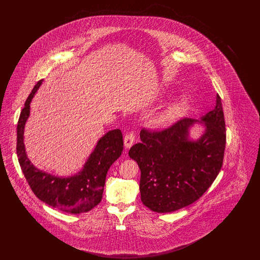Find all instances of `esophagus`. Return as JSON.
<instances>
[{"instance_id": "esophagus-1", "label": "esophagus", "mask_w": 260, "mask_h": 260, "mask_svg": "<svg viewBox=\"0 0 260 260\" xmlns=\"http://www.w3.org/2000/svg\"><path fill=\"white\" fill-rule=\"evenodd\" d=\"M135 139H136V136H135L134 132L127 133L124 138V148H131L135 143Z\"/></svg>"}]
</instances>
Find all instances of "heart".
<instances>
[{
  "instance_id": "b5f03b06",
  "label": "heart",
  "mask_w": 260,
  "mask_h": 260,
  "mask_svg": "<svg viewBox=\"0 0 260 260\" xmlns=\"http://www.w3.org/2000/svg\"><path fill=\"white\" fill-rule=\"evenodd\" d=\"M192 103L191 96L181 94L180 96L169 102L161 110L155 114L151 120L152 124L157 127H166L171 125L189 110Z\"/></svg>"
}]
</instances>
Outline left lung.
Listing matches in <instances>:
<instances>
[{
  "label": "left lung",
  "instance_id": "1",
  "mask_svg": "<svg viewBox=\"0 0 260 260\" xmlns=\"http://www.w3.org/2000/svg\"><path fill=\"white\" fill-rule=\"evenodd\" d=\"M202 123L205 132L189 139V128ZM221 99L213 110L195 120L184 118L161 132H140L141 142L129 149L141 175V201L150 210L172 212L196 202L209 189L222 167L226 143Z\"/></svg>",
  "mask_w": 260,
  "mask_h": 260
}]
</instances>
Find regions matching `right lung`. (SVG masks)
Masks as SVG:
<instances>
[{
	"label": "right lung",
	"instance_id": "right-lung-1",
	"mask_svg": "<svg viewBox=\"0 0 260 260\" xmlns=\"http://www.w3.org/2000/svg\"><path fill=\"white\" fill-rule=\"evenodd\" d=\"M42 83L40 80L32 89L18 119L16 153L20 168L30 188L42 202L74 214L87 212L102 199L107 172L123 152V135L116 128L102 136L83 170L72 176L59 177L39 170L27 158L24 127L30 115V103Z\"/></svg>",
	"mask_w": 260,
	"mask_h": 260
}]
</instances>
